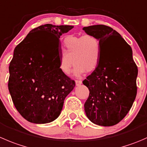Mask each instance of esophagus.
Returning <instances> with one entry per match:
<instances>
[{
    "label": "esophagus",
    "instance_id": "34e87169",
    "mask_svg": "<svg viewBox=\"0 0 147 147\" xmlns=\"http://www.w3.org/2000/svg\"><path fill=\"white\" fill-rule=\"evenodd\" d=\"M75 84H76L77 86H79L82 84V80H75Z\"/></svg>",
    "mask_w": 147,
    "mask_h": 147
}]
</instances>
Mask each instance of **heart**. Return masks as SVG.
<instances>
[{"label": "heart", "instance_id": "1", "mask_svg": "<svg viewBox=\"0 0 147 147\" xmlns=\"http://www.w3.org/2000/svg\"><path fill=\"white\" fill-rule=\"evenodd\" d=\"M62 45L63 54L59 59V69L62 74L68 75L70 73L72 61L75 65L73 73L77 77L85 72H93L98 67L101 46L95 36L90 34L68 35L63 39Z\"/></svg>", "mask_w": 147, "mask_h": 147}]
</instances>
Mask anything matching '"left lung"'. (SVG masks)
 <instances>
[{"label":"left lung","mask_w":147,"mask_h":147,"mask_svg":"<svg viewBox=\"0 0 147 147\" xmlns=\"http://www.w3.org/2000/svg\"><path fill=\"white\" fill-rule=\"evenodd\" d=\"M100 41L98 66L82 83L89 97L84 108L87 117L98 126L117 124L126 116L136 98L138 69L131 47L120 34L105 25L83 27Z\"/></svg>","instance_id":"8db88e82"}]
</instances>
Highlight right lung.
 <instances>
[{
  "label": "right lung",
  "mask_w": 147,
  "mask_h": 147,
  "mask_svg": "<svg viewBox=\"0 0 147 147\" xmlns=\"http://www.w3.org/2000/svg\"><path fill=\"white\" fill-rule=\"evenodd\" d=\"M72 26L45 24L31 30L17 45L9 66L8 90L14 105L28 121L57 119L75 82L61 72L59 38Z\"/></svg>",
  "instance_id": "add662e5"
}]
</instances>
